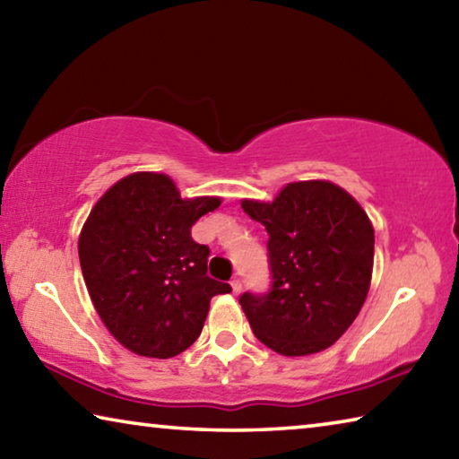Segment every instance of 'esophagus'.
<instances>
[{"mask_svg": "<svg viewBox=\"0 0 459 459\" xmlns=\"http://www.w3.org/2000/svg\"><path fill=\"white\" fill-rule=\"evenodd\" d=\"M230 287H232V293L238 295L240 290H243V281H240L238 277H235V279H232V281H230Z\"/></svg>", "mask_w": 459, "mask_h": 459, "instance_id": "esophagus-1", "label": "esophagus"}]
</instances>
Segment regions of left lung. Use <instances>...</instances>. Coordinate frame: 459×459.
<instances>
[{"mask_svg": "<svg viewBox=\"0 0 459 459\" xmlns=\"http://www.w3.org/2000/svg\"><path fill=\"white\" fill-rule=\"evenodd\" d=\"M265 227L271 287L238 298L253 333L283 356L332 346L367 299L375 229L351 194L325 180L293 182L273 202L243 200Z\"/></svg>", "mask_w": 459, "mask_h": 459, "instance_id": "obj_1", "label": "left lung"}]
</instances>
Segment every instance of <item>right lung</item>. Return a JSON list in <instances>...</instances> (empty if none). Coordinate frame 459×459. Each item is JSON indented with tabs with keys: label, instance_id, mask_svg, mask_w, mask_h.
<instances>
[{
	"label": "right lung",
	"instance_id": "1",
	"mask_svg": "<svg viewBox=\"0 0 459 459\" xmlns=\"http://www.w3.org/2000/svg\"><path fill=\"white\" fill-rule=\"evenodd\" d=\"M221 198L184 200L166 174L137 172L111 186L79 238L84 283L107 330L127 351L172 359L200 336L211 299L230 285L208 277L211 248L192 224Z\"/></svg>",
	"mask_w": 459,
	"mask_h": 459
}]
</instances>
